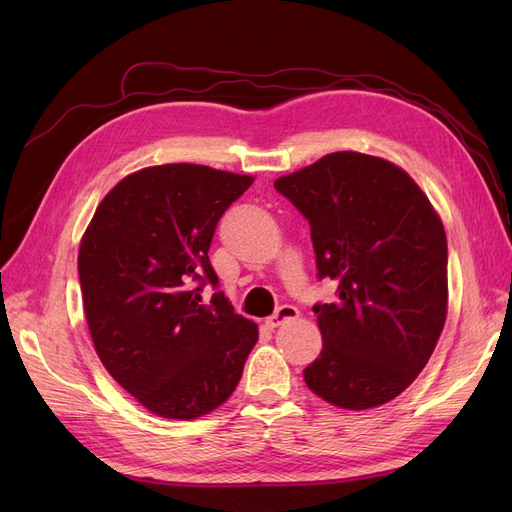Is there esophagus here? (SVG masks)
<instances>
[{
	"label": "esophagus",
	"mask_w": 512,
	"mask_h": 512,
	"mask_svg": "<svg viewBox=\"0 0 512 512\" xmlns=\"http://www.w3.org/2000/svg\"><path fill=\"white\" fill-rule=\"evenodd\" d=\"M297 316H299V309L297 307H294V305H282V307L275 309L273 316L267 318V327L275 329V327H280V324H284L288 320H294Z\"/></svg>",
	"instance_id": "34e87169"
}]
</instances>
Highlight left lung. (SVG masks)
I'll return each instance as SVG.
<instances>
[{"label":"left lung","mask_w":512,"mask_h":512,"mask_svg":"<svg viewBox=\"0 0 512 512\" xmlns=\"http://www.w3.org/2000/svg\"><path fill=\"white\" fill-rule=\"evenodd\" d=\"M273 185L312 228L318 277L337 282V299L312 307L322 352L305 384L337 408L386 404L421 374L444 329L442 220L406 170L356 151Z\"/></svg>","instance_id":"left-lung-1"}]
</instances>
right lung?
I'll list each match as a JSON object with an SVG mask.
<instances>
[{
  "label": "right lung",
  "mask_w": 512,
  "mask_h": 512,
  "mask_svg": "<svg viewBox=\"0 0 512 512\" xmlns=\"http://www.w3.org/2000/svg\"><path fill=\"white\" fill-rule=\"evenodd\" d=\"M254 177L162 164L121 179L79 250L85 318L102 365L149 412L192 421L232 395L258 327L209 262L215 226Z\"/></svg>",
  "instance_id": "right-lung-1"
}]
</instances>
